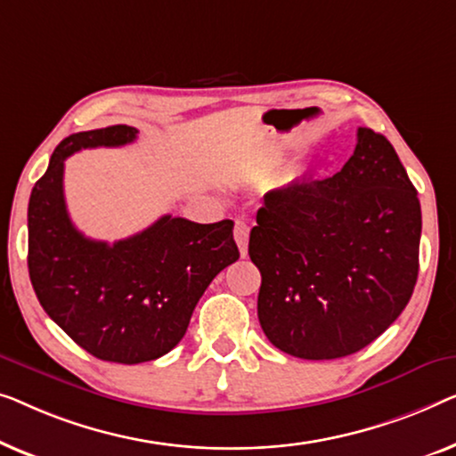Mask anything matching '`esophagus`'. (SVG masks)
<instances>
[{"label": "esophagus", "mask_w": 456, "mask_h": 456, "mask_svg": "<svg viewBox=\"0 0 456 456\" xmlns=\"http://www.w3.org/2000/svg\"><path fill=\"white\" fill-rule=\"evenodd\" d=\"M233 235H235V243L240 248L241 256H248V240H249V227L243 219H235V227H233Z\"/></svg>", "instance_id": "obj_1"}]
</instances>
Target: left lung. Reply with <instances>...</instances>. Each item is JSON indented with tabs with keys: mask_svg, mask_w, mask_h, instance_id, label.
<instances>
[{
	"mask_svg": "<svg viewBox=\"0 0 456 456\" xmlns=\"http://www.w3.org/2000/svg\"><path fill=\"white\" fill-rule=\"evenodd\" d=\"M256 223L248 254L262 274L258 320L285 354H355L411 299L418 190L393 144L370 127H359L354 155L332 177L268 191Z\"/></svg>",
	"mask_w": 456,
	"mask_h": 456,
	"instance_id": "8db88e82",
	"label": "left lung"
}]
</instances>
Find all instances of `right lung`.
<instances>
[{"label": "right lung", "mask_w": 456, "mask_h": 456, "mask_svg": "<svg viewBox=\"0 0 456 456\" xmlns=\"http://www.w3.org/2000/svg\"><path fill=\"white\" fill-rule=\"evenodd\" d=\"M136 134L109 126L61 140L28 202V274L43 310L91 355L127 365L169 354L210 281L240 258L229 219L200 225L165 215L115 243L74 227L63 161L82 149L130 144Z\"/></svg>", "instance_id": "1"}]
</instances>
